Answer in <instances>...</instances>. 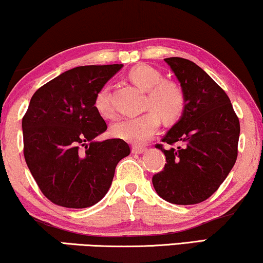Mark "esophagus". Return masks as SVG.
Instances as JSON below:
<instances>
[{"label": "esophagus", "instance_id": "34e87169", "mask_svg": "<svg viewBox=\"0 0 263 263\" xmlns=\"http://www.w3.org/2000/svg\"><path fill=\"white\" fill-rule=\"evenodd\" d=\"M146 151L145 147H140V146H133L132 147V152L135 154H141Z\"/></svg>", "mask_w": 263, "mask_h": 263}]
</instances>
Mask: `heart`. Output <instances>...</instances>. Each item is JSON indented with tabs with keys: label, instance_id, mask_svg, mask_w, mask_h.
I'll return each mask as SVG.
<instances>
[{
	"label": "heart",
	"instance_id": "obj_1",
	"mask_svg": "<svg viewBox=\"0 0 263 263\" xmlns=\"http://www.w3.org/2000/svg\"><path fill=\"white\" fill-rule=\"evenodd\" d=\"M128 79L133 84L147 91L145 114L128 117L111 125V134L133 145H143L157 134L160 127V117L166 123L178 121L185 109V95L177 82L164 80L163 74L148 64H139L132 68ZM95 107L100 116H114V107L110 102L109 87L103 86L97 92Z\"/></svg>",
	"mask_w": 263,
	"mask_h": 263
}]
</instances>
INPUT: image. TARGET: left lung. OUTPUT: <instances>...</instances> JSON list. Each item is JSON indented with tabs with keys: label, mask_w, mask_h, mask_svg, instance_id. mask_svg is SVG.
<instances>
[{
	"label": "left lung",
	"mask_w": 263,
	"mask_h": 263,
	"mask_svg": "<svg viewBox=\"0 0 263 263\" xmlns=\"http://www.w3.org/2000/svg\"><path fill=\"white\" fill-rule=\"evenodd\" d=\"M165 62L181 82L186 104L181 120L161 139L171 148L156 145L166 164L153 175V186L167 202L200 203L217 192L236 163L239 120L224 89L197 64L181 57Z\"/></svg>",
	"instance_id": "obj_1"
}]
</instances>
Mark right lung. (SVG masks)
<instances>
[{"mask_svg": "<svg viewBox=\"0 0 263 263\" xmlns=\"http://www.w3.org/2000/svg\"><path fill=\"white\" fill-rule=\"evenodd\" d=\"M122 67L73 68L32 96L23 117L24 157L41 192L57 206L86 208L102 200L118 161L130 153L121 139L95 141L107 128L96 95Z\"/></svg>", "mask_w": 263, "mask_h": 263, "instance_id": "obj_1", "label": "right lung"}]
</instances>
